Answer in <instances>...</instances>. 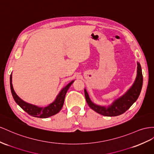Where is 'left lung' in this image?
Masks as SVG:
<instances>
[{"instance_id":"obj_1","label":"left lung","mask_w":154,"mask_h":154,"mask_svg":"<svg viewBox=\"0 0 154 154\" xmlns=\"http://www.w3.org/2000/svg\"><path fill=\"white\" fill-rule=\"evenodd\" d=\"M143 74L140 65L137 63V76L134 85L122 97L112 103L110 106L106 107L95 104L91 102L87 91L84 89L86 102L89 106L97 113L107 117H115L124 113L137 100L143 86Z\"/></svg>"}]
</instances>
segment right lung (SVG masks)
Returning a JSON list of instances; mask_svg holds the SVG:
<instances>
[{
  "mask_svg": "<svg viewBox=\"0 0 154 154\" xmlns=\"http://www.w3.org/2000/svg\"><path fill=\"white\" fill-rule=\"evenodd\" d=\"M73 82L74 81L70 82L67 85H66L60 91V93L57 96L54 102L45 107H39L38 106L25 102L17 95L14 89L13 85H12L11 75L10 76V88L12 96H13L15 102L24 111H26L28 114L32 116V117L37 118H48L49 117H51L52 115H56L58 112H60L62 107L63 106L65 94L67 93L70 86L72 84Z\"/></svg>",
  "mask_w": 154,
  "mask_h": 154,
  "instance_id": "1",
  "label": "right lung"
}]
</instances>
